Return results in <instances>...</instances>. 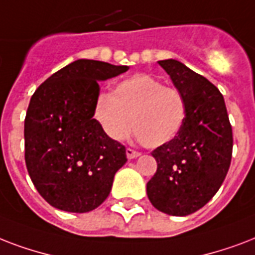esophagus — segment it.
<instances>
[{
    "instance_id": "34e87169",
    "label": "esophagus",
    "mask_w": 255,
    "mask_h": 255,
    "mask_svg": "<svg viewBox=\"0 0 255 255\" xmlns=\"http://www.w3.org/2000/svg\"><path fill=\"white\" fill-rule=\"evenodd\" d=\"M139 155H141V153L137 151V150L131 149V147H128V149H126V157H128L129 159L137 158V157H139Z\"/></svg>"
}]
</instances>
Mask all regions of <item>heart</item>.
Masks as SVG:
<instances>
[{"label":"heart","instance_id":"heart-1","mask_svg":"<svg viewBox=\"0 0 255 255\" xmlns=\"http://www.w3.org/2000/svg\"><path fill=\"white\" fill-rule=\"evenodd\" d=\"M94 114L112 139L121 141L131 130L147 147L170 142L186 120V104L174 88L147 74H134L120 81L112 94L102 93Z\"/></svg>","mask_w":255,"mask_h":255}]
</instances>
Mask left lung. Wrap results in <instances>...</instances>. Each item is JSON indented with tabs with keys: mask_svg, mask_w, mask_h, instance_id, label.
I'll list each match as a JSON object with an SVG mask.
<instances>
[{
	"mask_svg": "<svg viewBox=\"0 0 255 255\" xmlns=\"http://www.w3.org/2000/svg\"><path fill=\"white\" fill-rule=\"evenodd\" d=\"M186 104V120L170 142L151 151L157 171L146 191L159 212L183 217L214 197L228 174L233 131L224 97L214 85L175 60L158 61Z\"/></svg>",
	"mask_w": 255,
	"mask_h": 255,
	"instance_id": "obj_1",
	"label": "left lung"
}]
</instances>
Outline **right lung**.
<instances>
[{
    "instance_id": "obj_1",
    "label": "right lung",
    "mask_w": 255,
    "mask_h": 255,
    "mask_svg": "<svg viewBox=\"0 0 255 255\" xmlns=\"http://www.w3.org/2000/svg\"><path fill=\"white\" fill-rule=\"evenodd\" d=\"M128 66L78 60L39 85L25 117V162L42 198L54 208L86 213L104 202L126 147L104 131L94 116L98 81Z\"/></svg>"
}]
</instances>
